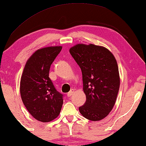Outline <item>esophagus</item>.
<instances>
[{
  "mask_svg": "<svg viewBox=\"0 0 146 146\" xmlns=\"http://www.w3.org/2000/svg\"><path fill=\"white\" fill-rule=\"evenodd\" d=\"M74 93V89H72L71 90L68 92V93H67V96H71L72 95V94Z\"/></svg>",
  "mask_w": 146,
  "mask_h": 146,
  "instance_id": "esophagus-1",
  "label": "esophagus"
}]
</instances>
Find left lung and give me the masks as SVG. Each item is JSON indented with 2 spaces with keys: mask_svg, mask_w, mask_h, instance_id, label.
<instances>
[{
  "mask_svg": "<svg viewBox=\"0 0 146 146\" xmlns=\"http://www.w3.org/2000/svg\"><path fill=\"white\" fill-rule=\"evenodd\" d=\"M70 53L82 72L86 102L79 108L84 117L96 121L106 117L115 103L120 85L117 61L108 49L94 44H77Z\"/></svg>",
  "mask_w": 146,
  "mask_h": 146,
  "instance_id": "1",
  "label": "left lung"
}]
</instances>
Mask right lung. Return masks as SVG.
Returning a JSON list of instances; mask_svg holds the SVG:
<instances>
[{
  "label": "right lung",
  "mask_w": 146,
  "mask_h": 146,
  "mask_svg": "<svg viewBox=\"0 0 146 146\" xmlns=\"http://www.w3.org/2000/svg\"><path fill=\"white\" fill-rule=\"evenodd\" d=\"M62 46L44 48L31 55L25 66L20 82V93L31 115L41 122L58 117L63 104L62 94L56 90L49 78L51 64Z\"/></svg>",
  "instance_id": "1"
}]
</instances>
